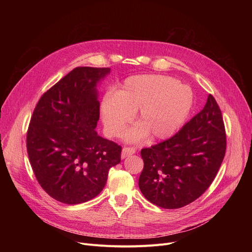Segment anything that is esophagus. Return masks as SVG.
Instances as JSON below:
<instances>
[{"mask_svg": "<svg viewBox=\"0 0 252 252\" xmlns=\"http://www.w3.org/2000/svg\"><path fill=\"white\" fill-rule=\"evenodd\" d=\"M135 153H136V149L134 147H125L122 151V158L128 157Z\"/></svg>", "mask_w": 252, "mask_h": 252, "instance_id": "obj_1", "label": "esophagus"}]
</instances>
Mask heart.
<instances>
[{
  "instance_id": "1",
  "label": "heart",
  "mask_w": 252,
  "mask_h": 252,
  "mask_svg": "<svg viewBox=\"0 0 252 252\" xmlns=\"http://www.w3.org/2000/svg\"><path fill=\"white\" fill-rule=\"evenodd\" d=\"M193 92L177 78L161 74H142L126 79L118 96L106 95L101 103L106 133L117 136L136 113L137 126L125 139L139 142L149 135L164 140L176 134L186 122L193 106Z\"/></svg>"
}]
</instances>
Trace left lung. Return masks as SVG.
<instances>
[{"label": "left lung", "instance_id": "obj_1", "mask_svg": "<svg viewBox=\"0 0 252 252\" xmlns=\"http://www.w3.org/2000/svg\"><path fill=\"white\" fill-rule=\"evenodd\" d=\"M226 131L216 99L170 139L141 150L139 188L151 203L166 209L186 206L215 180L226 153Z\"/></svg>", "mask_w": 252, "mask_h": 252}]
</instances>
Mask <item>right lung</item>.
<instances>
[{"mask_svg": "<svg viewBox=\"0 0 252 252\" xmlns=\"http://www.w3.org/2000/svg\"><path fill=\"white\" fill-rule=\"evenodd\" d=\"M110 68L76 67L48 90L33 110L26 148L41 187L65 204H79L103 190L122 147L95 130L98 84Z\"/></svg>", "mask_w": 252, "mask_h": 252, "instance_id": "obj_1", "label": "right lung"}]
</instances>
